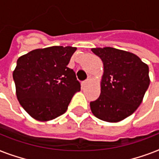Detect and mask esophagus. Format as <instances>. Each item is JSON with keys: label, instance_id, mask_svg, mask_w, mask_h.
I'll list each match as a JSON object with an SVG mask.
<instances>
[{"label": "esophagus", "instance_id": "obj_1", "mask_svg": "<svg viewBox=\"0 0 159 159\" xmlns=\"http://www.w3.org/2000/svg\"><path fill=\"white\" fill-rule=\"evenodd\" d=\"M92 77H88V78H87V79L86 80V81H85V82H82V87H85L86 85L88 84V83H89V82H92Z\"/></svg>", "mask_w": 159, "mask_h": 159}]
</instances>
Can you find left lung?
<instances>
[{
	"label": "left lung",
	"mask_w": 159,
	"mask_h": 159,
	"mask_svg": "<svg viewBox=\"0 0 159 159\" xmlns=\"http://www.w3.org/2000/svg\"><path fill=\"white\" fill-rule=\"evenodd\" d=\"M103 62L101 95L90 103L92 114L116 123L134 112L143 102L150 78L148 66L134 53L111 47L93 48Z\"/></svg>",
	"instance_id": "obj_1"
}]
</instances>
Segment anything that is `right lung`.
<instances>
[{"mask_svg": "<svg viewBox=\"0 0 159 159\" xmlns=\"http://www.w3.org/2000/svg\"><path fill=\"white\" fill-rule=\"evenodd\" d=\"M76 47L38 48L19 57L13 71L20 104L36 120L48 121L64 114L81 86L67 67Z\"/></svg>", "mask_w": 159, "mask_h": 159, "instance_id": "add662e5", "label": "right lung"}]
</instances>
